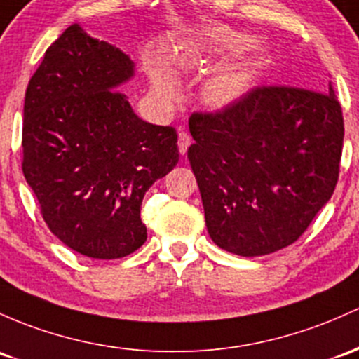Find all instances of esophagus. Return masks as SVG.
Instances as JSON below:
<instances>
[{"instance_id":"1","label":"esophagus","mask_w":359,"mask_h":359,"mask_svg":"<svg viewBox=\"0 0 359 359\" xmlns=\"http://www.w3.org/2000/svg\"><path fill=\"white\" fill-rule=\"evenodd\" d=\"M190 144H191L190 135L184 132L183 128H180V133H178V149H180L181 156H184V154H187V150H188V147H190Z\"/></svg>"}]
</instances>
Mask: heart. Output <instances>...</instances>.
<instances>
[{
  "instance_id": "heart-1",
  "label": "heart",
  "mask_w": 359,
  "mask_h": 359,
  "mask_svg": "<svg viewBox=\"0 0 359 359\" xmlns=\"http://www.w3.org/2000/svg\"><path fill=\"white\" fill-rule=\"evenodd\" d=\"M234 42H236L234 39L222 37L221 46L229 49L234 48ZM255 76V68L248 67V65L226 68V70L215 73L212 79H209V82L203 87V97L214 107L231 106V104L240 101L243 95L252 88ZM150 82H152L154 90L165 99H175L178 95V82L164 65H159L150 72Z\"/></svg>"
}]
</instances>
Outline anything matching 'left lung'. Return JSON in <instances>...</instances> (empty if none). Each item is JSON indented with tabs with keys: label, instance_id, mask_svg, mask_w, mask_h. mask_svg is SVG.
<instances>
[{
	"label": "left lung",
	"instance_id": "1",
	"mask_svg": "<svg viewBox=\"0 0 359 359\" xmlns=\"http://www.w3.org/2000/svg\"><path fill=\"white\" fill-rule=\"evenodd\" d=\"M188 149L205 224L219 248L260 257L292 245L329 202L344 119L327 94L255 87L215 113H194Z\"/></svg>",
	"mask_w": 359,
	"mask_h": 359
}]
</instances>
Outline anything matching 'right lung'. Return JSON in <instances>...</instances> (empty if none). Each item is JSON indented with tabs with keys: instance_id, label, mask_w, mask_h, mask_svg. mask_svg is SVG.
I'll return each instance as SVG.
<instances>
[{
	"instance_id": "right-lung-1",
	"label": "right lung",
	"mask_w": 359,
	"mask_h": 359,
	"mask_svg": "<svg viewBox=\"0 0 359 359\" xmlns=\"http://www.w3.org/2000/svg\"><path fill=\"white\" fill-rule=\"evenodd\" d=\"M135 63L73 24L25 92L22 171L51 233L80 255L113 260L147 240L145 191L178 164V133L135 114L116 90Z\"/></svg>"
}]
</instances>
